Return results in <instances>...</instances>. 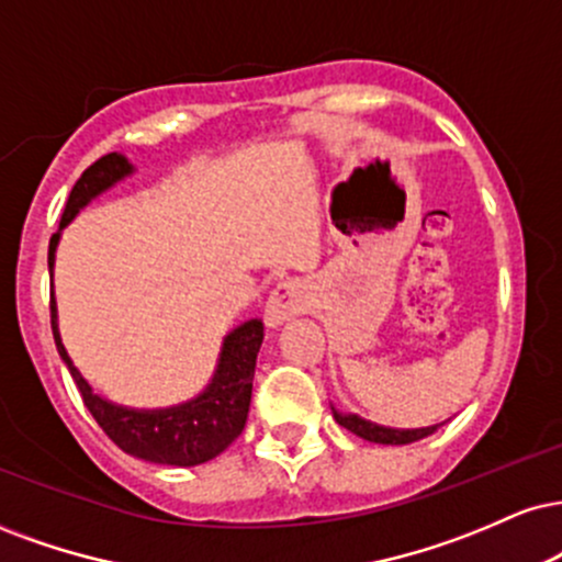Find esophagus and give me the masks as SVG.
<instances>
[{
	"mask_svg": "<svg viewBox=\"0 0 562 562\" xmlns=\"http://www.w3.org/2000/svg\"><path fill=\"white\" fill-rule=\"evenodd\" d=\"M308 308V293L299 280H282L272 293H269L267 306H263V322L267 327H282V324L295 319Z\"/></svg>",
	"mask_w": 562,
	"mask_h": 562,
	"instance_id": "1",
	"label": "esophagus"
}]
</instances>
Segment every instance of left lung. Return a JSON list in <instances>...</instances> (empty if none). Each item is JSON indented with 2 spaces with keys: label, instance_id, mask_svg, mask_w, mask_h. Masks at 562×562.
<instances>
[{
  "label": "left lung",
  "instance_id": "left-lung-1",
  "mask_svg": "<svg viewBox=\"0 0 562 562\" xmlns=\"http://www.w3.org/2000/svg\"><path fill=\"white\" fill-rule=\"evenodd\" d=\"M333 416L340 427H346L348 431H353L356 437L369 439V442L376 445H408L416 442V439L429 437L431 431H437V427L442 424H431V427H418V429H395V427H382V424L369 422V418H361L358 414H342L333 405Z\"/></svg>",
  "mask_w": 562,
  "mask_h": 562
}]
</instances>
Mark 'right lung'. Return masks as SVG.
<instances>
[{
    "mask_svg": "<svg viewBox=\"0 0 562 562\" xmlns=\"http://www.w3.org/2000/svg\"><path fill=\"white\" fill-rule=\"evenodd\" d=\"M135 165L125 154H106L93 161L80 180L72 186L67 199L59 229L49 240V274L54 280V256H57L63 229L70 225L83 209L106 193L110 188L131 178ZM52 333L54 346L70 371L72 382L78 384L86 408L97 418V424L106 431V437L125 450L127 456L159 465H199L212 461L222 450L238 439L246 427L248 408H251L256 356L263 340L261 319H248L222 337L220 356L212 380L191 401H182L167 408H131L106 401L104 395L93 392L91 384L80 374L72 358L67 356L63 335L57 322V301L52 295Z\"/></svg>",
    "mask_w": 562,
    "mask_h": 562,
    "instance_id": "right-lung-1",
    "label": "right lung"
}]
</instances>
